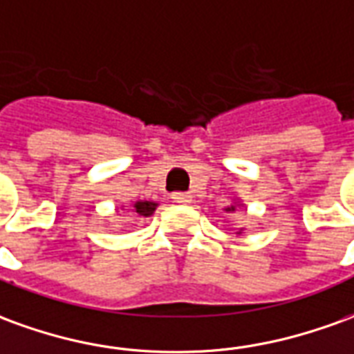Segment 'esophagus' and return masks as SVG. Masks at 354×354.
Here are the masks:
<instances>
[{
	"instance_id": "1",
	"label": "esophagus",
	"mask_w": 354,
	"mask_h": 354,
	"mask_svg": "<svg viewBox=\"0 0 354 354\" xmlns=\"http://www.w3.org/2000/svg\"><path fill=\"white\" fill-rule=\"evenodd\" d=\"M172 201L178 205H189L192 203V195L189 194H174L172 195Z\"/></svg>"
}]
</instances>
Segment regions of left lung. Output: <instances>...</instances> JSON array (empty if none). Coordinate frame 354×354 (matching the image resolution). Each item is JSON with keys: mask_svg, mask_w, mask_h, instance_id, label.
<instances>
[{"mask_svg": "<svg viewBox=\"0 0 354 354\" xmlns=\"http://www.w3.org/2000/svg\"><path fill=\"white\" fill-rule=\"evenodd\" d=\"M241 207H243V203L239 201V199H232V205H228V207H224V211L230 212V214H232V212H236L237 209H241ZM243 230H245V228L237 230V232H236V237L243 236Z\"/></svg>", "mask_w": 354, "mask_h": 354, "instance_id": "1", "label": "left lung"}]
</instances>
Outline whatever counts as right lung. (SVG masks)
<instances>
[{"label": "right lung", "instance_id": "obj_1", "mask_svg": "<svg viewBox=\"0 0 354 354\" xmlns=\"http://www.w3.org/2000/svg\"><path fill=\"white\" fill-rule=\"evenodd\" d=\"M122 207H124V205H120V209H122ZM130 207H132V212L140 214V216H143V218H147V216H151L153 212L157 211L159 203L147 201V199H138V201L130 203Z\"/></svg>", "mask_w": 354, "mask_h": 354}]
</instances>
